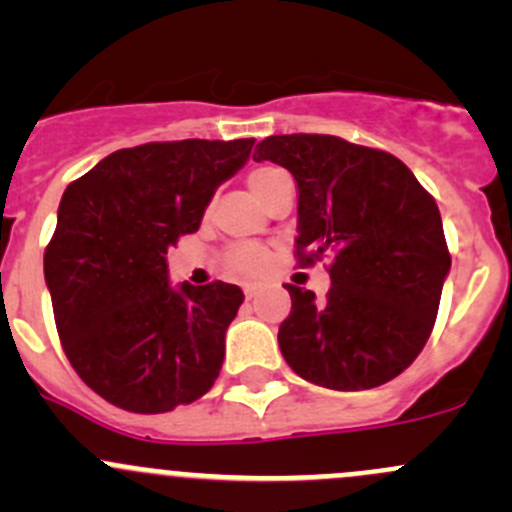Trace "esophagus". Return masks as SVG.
I'll list each match as a JSON object with an SVG mask.
<instances>
[{
	"instance_id": "obj_1",
	"label": "esophagus",
	"mask_w": 512,
	"mask_h": 512,
	"mask_svg": "<svg viewBox=\"0 0 512 512\" xmlns=\"http://www.w3.org/2000/svg\"><path fill=\"white\" fill-rule=\"evenodd\" d=\"M242 292H245V297H247V299H252V297H257V294H260V287H255V285H245V287H242Z\"/></svg>"
}]
</instances>
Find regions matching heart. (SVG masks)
Instances as JSON below:
<instances>
[{"instance_id": "heart-1", "label": "heart", "mask_w": 512, "mask_h": 512, "mask_svg": "<svg viewBox=\"0 0 512 512\" xmlns=\"http://www.w3.org/2000/svg\"><path fill=\"white\" fill-rule=\"evenodd\" d=\"M247 183H250V188L255 190L262 203L270 205L277 190L289 183V175L277 165L260 163L247 170ZM270 265L272 252L267 247L257 245V242H235L223 252L225 272H230L232 277H240V280H257V277L270 270Z\"/></svg>"}]
</instances>
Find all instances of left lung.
I'll return each instance as SVG.
<instances>
[{
    "instance_id": "8db88e82",
    "label": "left lung",
    "mask_w": 512,
    "mask_h": 512,
    "mask_svg": "<svg viewBox=\"0 0 512 512\" xmlns=\"http://www.w3.org/2000/svg\"><path fill=\"white\" fill-rule=\"evenodd\" d=\"M252 158L297 180V265L332 257L324 302L285 285L292 309L277 334L285 361L324 389L396 379L426 347L451 270L433 195L396 156L339 136H270Z\"/></svg>"
}]
</instances>
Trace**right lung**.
I'll use <instances>...</instances> for the list:
<instances>
[{"mask_svg": "<svg viewBox=\"0 0 512 512\" xmlns=\"http://www.w3.org/2000/svg\"><path fill=\"white\" fill-rule=\"evenodd\" d=\"M252 143L121 148L64 190L44 277L66 359L108 404L163 414L193 404L218 379L242 289L220 280L173 289L165 255L198 230Z\"/></svg>", "mask_w": 512, "mask_h": 512, "instance_id": "right-lung-1", "label": "right lung"}]
</instances>
